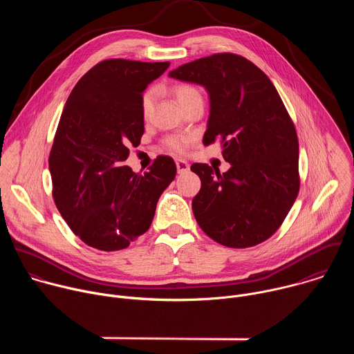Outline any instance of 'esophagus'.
I'll list each match as a JSON object with an SVG mask.
<instances>
[{
    "mask_svg": "<svg viewBox=\"0 0 354 354\" xmlns=\"http://www.w3.org/2000/svg\"><path fill=\"white\" fill-rule=\"evenodd\" d=\"M189 164L187 161L185 160H176V169H178V174H186L189 171Z\"/></svg>",
    "mask_w": 354,
    "mask_h": 354,
    "instance_id": "esophagus-1",
    "label": "esophagus"
}]
</instances>
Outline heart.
<instances>
[{"label":"heart","instance_id":"1","mask_svg":"<svg viewBox=\"0 0 354 354\" xmlns=\"http://www.w3.org/2000/svg\"><path fill=\"white\" fill-rule=\"evenodd\" d=\"M174 95L176 100L179 102L180 108H185L186 105L194 102V100H203L201 99V92L198 88H196L192 84H178L174 86ZM153 102H154V91H147L141 99V111L144 116H148L151 109H153ZM167 145L178 151V153H182V151L186 148L187 138L180 137V136H171L167 138Z\"/></svg>","mask_w":354,"mask_h":354}]
</instances>
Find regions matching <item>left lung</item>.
<instances>
[{
	"label": "left lung",
	"instance_id": "left-lung-1",
	"mask_svg": "<svg viewBox=\"0 0 354 354\" xmlns=\"http://www.w3.org/2000/svg\"><path fill=\"white\" fill-rule=\"evenodd\" d=\"M171 78L205 86L210 116L203 144L221 140L231 168L193 164L201 187L194 218L216 242L255 246L287 217L299 190L298 138L269 77L242 56L218 53L183 64Z\"/></svg>",
	"mask_w": 354,
	"mask_h": 354
}]
</instances>
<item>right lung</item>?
Here are the masks:
<instances>
[{
  "label": "right lung",
  "instance_id": "1",
  "mask_svg": "<svg viewBox=\"0 0 354 354\" xmlns=\"http://www.w3.org/2000/svg\"><path fill=\"white\" fill-rule=\"evenodd\" d=\"M169 63L112 59L92 67L71 91L48 157L55 203L86 245L124 249L153 223L176 165L161 156L144 175L124 165L144 133L142 92Z\"/></svg>",
  "mask_w": 354,
  "mask_h": 354
}]
</instances>
